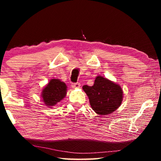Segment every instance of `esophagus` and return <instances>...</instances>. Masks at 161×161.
Returning <instances> with one entry per match:
<instances>
[{"label": "esophagus", "mask_w": 161, "mask_h": 161, "mask_svg": "<svg viewBox=\"0 0 161 161\" xmlns=\"http://www.w3.org/2000/svg\"><path fill=\"white\" fill-rule=\"evenodd\" d=\"M80 83H72V87L73 89H78L80 87Z\"/></svg>", "instance_id": "obj_1"}]
</instances>
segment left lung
Here are the masks:
<instances>
[{
  "mask_svg": "<svg viewBox=\"0 0 161 161\" xmlns=\"http://www.w3.org/2000/svg\"><path fill=\"white\" fill-rule=\"evenodd\" d=\"M82 89L89 97L92 109L99 115L114 112L123 100L121 87L102 76H97L93 86L84 85Z\"/></svg>",
  "mask_w": 161,
  "mask_h": 161,
  "instance_id": "8db88e82",
  "label": "left lung"
}]
</instances>
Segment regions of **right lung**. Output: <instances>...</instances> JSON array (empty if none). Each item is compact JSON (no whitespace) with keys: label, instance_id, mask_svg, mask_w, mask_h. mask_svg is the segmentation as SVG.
Segmentation results:
<instances>
[{"label":"right lung","instance_id":"add662e5","mask_svg":"<svg viewBox=\"0 0 161 161\" xmlns=\"http://www.w3.org/2000/svg\"><path fill=\"white\" fill-rule=\"evenodd\" d=\"M67 85L58 79H53L42 89V97L45 105L52 107L66 97Z\"/></svg>","mask_w":161,"mask_h":161}]
</instances>
